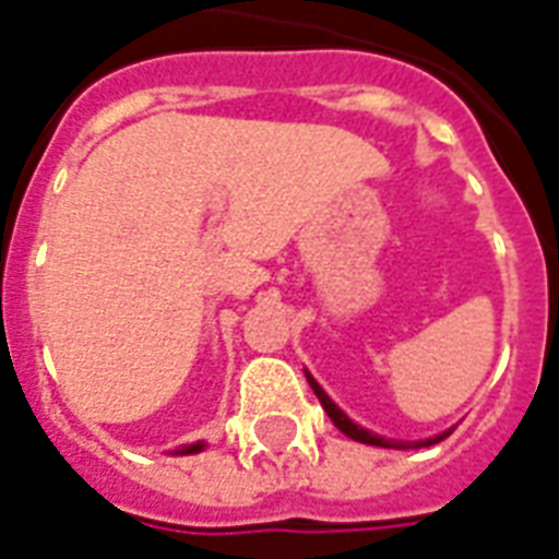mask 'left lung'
I'll use <instances>...</instances> for the list:
<instances>
[{"instance_id": "8db88e82", "label": "left lung", "mask_w": 559, "mask_h": 559, "mask_svg": "<svg viewBox=\"0 0 559 559\" xmlns=\"http://www.w3.org/2000/svg\"><path fill=\"white\" fill-rule=\"evenodd\" d=\"M308 381H310V386H313V393H317L319 404L325 407V413H328V416H331V421H334L336 428L346 433V437H352V440H357V442H366V445H381V449H411V445H413V442L383 440V437H378V433H369V431H366V428H360V425H355V421L348 419L346 413L340 411V407H336V404L331 402V399H328L325 390H322V386H319V383L313 381L310 374H308ZM449 433L451 431H445V433H440V437H433V440H428V442H416V445H433V442L445 440Z\"/></svg>"}]
</instances>
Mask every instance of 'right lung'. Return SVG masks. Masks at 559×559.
Masks as SVG:
<instances>
[{
    "label": "right lung",
    "instance_id": "1",
    "mask_svg": "<svg viewBox=\"0 0 559 559\" xmlns=\"http://www.w3.org/2000/svg\"><path fill=\"white\" fill-rule=\"evenodd\" d=\"M195 451H202V442H195V445L185 449V451H181V454H195Z\"/></svg>",
    "mask_w": 559,
    "mask_h": 559
}]
</instances>
